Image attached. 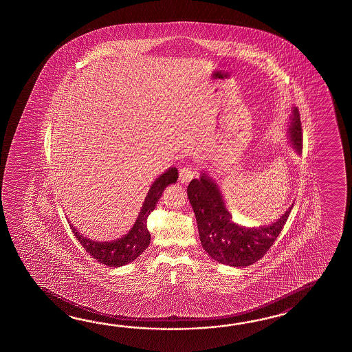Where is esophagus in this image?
Wrapping results in <instances>:
<instances>
[{
  "mask_svg": "<svg viewBox=\"0 0 352 352\" xmlns=\"http://www.w3.org/2000/svg\"><path fill=\"white\" fill-rule=\"evenodd\" d=\"M194 170H192V167H190V166H185V167H182V168L179 170V181H181V184H184V185L188 184L191 179H194Z\"/></svg>",
  "mask_w": 352,
  "mask_h": 352,
  "instance_id": "esophagus-1",
  "label": "esophagus"
}]
</instances>
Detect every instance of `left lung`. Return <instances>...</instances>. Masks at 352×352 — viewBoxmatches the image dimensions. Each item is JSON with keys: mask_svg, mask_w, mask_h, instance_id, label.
Listing matches in <instances>:
<instances>
[{"mask_svg": "<svg viewBox=\"0 0 352 352\" xmlns=\"http://www.w3.org/2000/svg\"><path fill=\"white\" fill-rule=\"evenodd\" d=\"M289 140L297 153L302 152V126L298 109L293 107ZM187 196L197 221L200 241L205 252L217 262L230 267H248L270 250L282 232L293 205L274 223L245 228L232 221L224 197L215 179L202 173L187 186Z\"/></svg>", "mask_w": 352, "mask_h": 352, "instance_id": "1", "label": "left lung"}]
</instances>
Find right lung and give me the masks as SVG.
<instances>
[{
    "mask_svg": "<svg viewBox=\"0 0 352 352\" xmlns=\"http://www.w3.org/2000/svg\"><path fill=\"white\" fill-rule=\"evenodd\" d=\"M177 179L179 171L176 167H170L166 173L156 179L143 201L142 209L140 211L135 225L120 239L113 241H94L87 236H82L73 224L69 223L72 232H74L76 239L87 250V253L104 265L122 267L133 262L150 245L151 234L147 229V217L156 208L166 187L175 184Z\"/></svg>",
    "mask_w": 352,
    "mask_h": 352,
    "instance_id": "right-lung-1",
    "label": "right lung"
}]
</instances>
